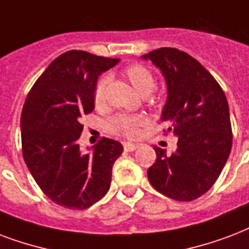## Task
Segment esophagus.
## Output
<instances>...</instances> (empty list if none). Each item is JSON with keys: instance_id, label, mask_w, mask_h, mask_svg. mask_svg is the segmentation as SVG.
I'll return each mask as SVG.
<instances>
[{"instance_id": "obj_1", "label": "esophagus", "mask_w": 249, "mask_h": 249, "mask_svg": "<svg viewBox=\"0 0 249 249\" xmlns=\"http://www.w3.org/2000/svg\"><path fill=\"white\" fill-rule=\"evenodd\" d=\"M138 145L136 143H132V142H124V150L125 151H134L137 149Z\"/></svg>"}]
</instances>
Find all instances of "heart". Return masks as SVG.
Masks as SVG:
<instances>
[{
  "label": "heart",
  "instance_id": "obj_1",
  "mask_svg": "<svg viewBox=\"0 0 249 249\" xmlns=\"http://www.w3.org/2000/svg\"><path fill=\"white\" fill-rule=\"evenodd\" d=\"M125 75L128 77L134 89L143 96H147L153 92L155 89V77L147 68L143 65H134L128 66L125 69ZM109 83V75H103L100 77L94 87V102L96 106H102L106 100V91ZM143 123V119L137 115H125L120 113L113 116L111 120L108 121L107 128L108 130L116 136L121 137L133 138L137 136L138 126Z\"/></svg>",
  "mask_w": 249,
  "mask_h": 249
}]
</instances>
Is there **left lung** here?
<instances>
[{"instance_id":"1","label":"left lung","mask_w":249,"mask_h":249,"mask_svg":"<svg viewBox=\"0 0 249 249\" xmlns=\"http://www.w3.org/2000/svg\"><path fill=\"white\" fill-rule=\"evenodd\" d=\"M142 58L164 75L162 121L178 137L172 154L154 147L157 160L147 170L149 181L172 200H196L217 181L230 155L232 130L226 95L213 75L183 51L159 48Z\"/></svg>"}]
</instances>
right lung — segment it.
<instances>
[{"mask_svg":"<svg viewBox=\"0 0 249 249\" xmlns=\"http://www.w3.org/2000/svg\"><path fill=\"white\" fill-rule=\"evenodd\" d=\"M119 61L68 51L49 64L26 98L20 116L24 162L45 196L60 206L83 210L109 189L123 145L103 137L91 153H82L78 140L81 117L94 111L98 77Z\"/></svg>","mask_w":249,"mask_h":249,"instance_id":"1","label":"right lung"}]
</instances>
